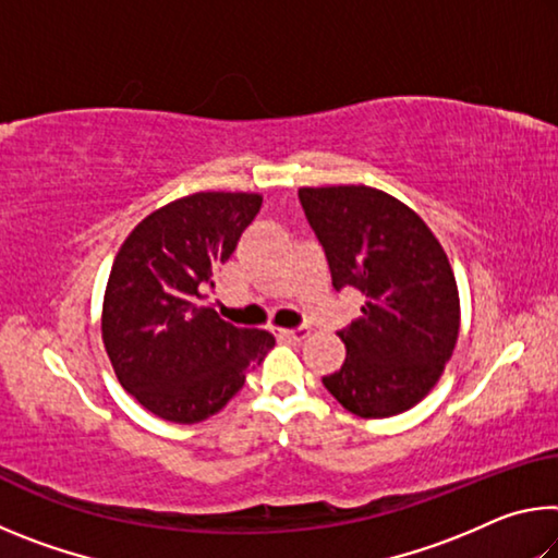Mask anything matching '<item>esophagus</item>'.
<instances>
[{"instance_id": "esophagus-1", "label": "esophagus", "mask_w": 558, "mask_h": 558, "mask_svg": "<svg viewBox=\"0 0 558 558\" xmlns=\"http://www.w3.org/2000/svg\"><path fill=\"white\" fill-rule=\"evenodd\" d=\"M280 337L292 339V342H302L310 337V327H295V329H278Z\"/></svg>"}]
</instances>
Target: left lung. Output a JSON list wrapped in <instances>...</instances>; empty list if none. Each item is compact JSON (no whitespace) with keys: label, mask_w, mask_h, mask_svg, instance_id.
Wrapping results in <instances>:
<instances>
[{"label":"left lung","mask_w":558,"mask_h":558,"mask_svg":"<svg viewBox=\"0 0 558 558\" xmlns=\"http://www.w3.org/2000/svg\"><path fill=\"white\" fill-rule=\"evenodd\" d=\"M298 196L335 290L364 295L362 317L337 332L347 359L323 376L325 389L362 418L413 409L458 342L460 300L446 251L418 214L379 189L302 186Z\"/></svg>","instance_id":"left-lung-1"}]
</instances>
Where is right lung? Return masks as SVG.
I'll return each instance as SVG.
<instances>
[{"label":"right lung","mask_w":558,"mask_h":558,"mask_svg":"<svg viewBox=\"0 0 558 558\" xmlns=\"http://www.w3.org/2000/svg\"><path fill=\"white\" fill-rule=\"evenodd\" d=\"M260 194L199 192L135 226L112 263L102 300V344L132 399L172 423L219 413L245 369L276 347L204 305V292L260 211Z\"/></svg>","instance_id":"right-lung-1"}]
</instances>
